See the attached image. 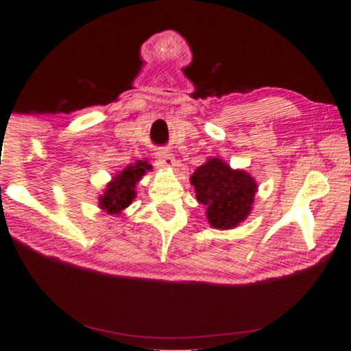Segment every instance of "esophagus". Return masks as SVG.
<instances>
[{
    "label": "esophagus",
    "mask_w": 351,
    "mask_h": 351,
    "mask_svg": "<svg viewBox=\"0 0 351 351\" xmlns=\"http://www.w3.org/2000/svg\"><path fill=\"white\" fill-rule=\"evenodd\" d=\"M154 156H156V161L161 167H173L175 165L173 154H171L169 150H165V148H159Z\"/></svg>",
    "instance_id": "obj_1"
}]
</instances>
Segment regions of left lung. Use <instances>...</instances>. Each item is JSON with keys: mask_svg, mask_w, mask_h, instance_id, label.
Instances as JSON below:
<instances>
[{"mask_svg": "<svg viewBox=\"0 0 351 351\" xmlns=\"http://www.w3.org/2000/svg\"><path fill=\"white\" fill-rule=\"evenodd\" d=\"M197 199L207 207L215 229H232L251 212L257 186L246 171L232 170L221 159H209L190 178Z\"/></svg>", "mask_w": 351, "mask_h": 351, "instance_id": "left-lung-1", "label": "left lung"}]
</instances>
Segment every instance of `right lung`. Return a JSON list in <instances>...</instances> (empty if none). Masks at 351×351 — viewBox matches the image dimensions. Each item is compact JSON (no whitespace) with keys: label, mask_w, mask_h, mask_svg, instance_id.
Listing matches in <instances>:
<instances>
[{"label":"right lung","mask_w":351,"mask_h":351,"mask_svg":"<svg viewBox=\"0 0 351 351\" xmlns=\"http://www.w3.org/2000/svg\"><path fill=\"white\" fill-rule=\"evenodd\" d=\"M150 169L152 167L147 162L138 161L134 165H130L125 170H122V173H119L114 181L108 184L105 193L100 197V207L108 213H119L128 207L134 198L136 182L145 173V170Z\"/></svg>","instance_id":"add662e5"}]
</instances>
